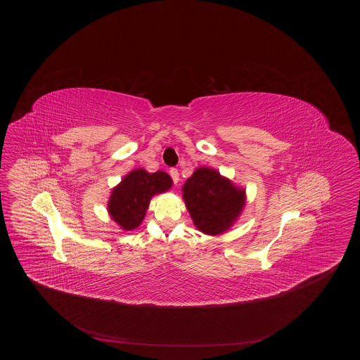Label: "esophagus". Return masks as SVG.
Instances as JSON below:
<instances>
[{
  "label": "esophagus",
  "instance_id": "esophagus-1",
  "mask_svg": "<svg viewBox=\"0 0 360 360\" xmlns=\"http://www.w3.org/2000/svg\"><path fill=\"white\" fill-rule=\"evenodd\" d=\"M170 175H172L174 184L176 185V184L179 182V172H178V170H176V169H172V170H170Z\"/></svg>",
  "mask_w": 360,
  "mask_h": 360
}]
</instances>
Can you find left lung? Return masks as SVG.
I'll return each instance as SVG.
<instances>
[{"label": "left lung", "mask_w": 360, "mask_h": 360, "mask_svg": "<svg viewBox=\"0 0 360 360\" xmlns=\"http://www.w3.org/2000/svg\"><path fill=\"white\" fill-rule=\"evenodd\" d=\"M182 198L193 224L205 235L225 233L245 206V188L212 167H198L182 186Z\"/></svg>", "instance_id": "1"}]
</instances>
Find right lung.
Here are the masks:
<instances>
[{
    "label": "right lung",
    "instance_id": "obj_1",
    "mask_svg": "<svg viewBox=\"0 0 360 360\" xmlns=\"http://www.w3.org/2000/svg\"><path fill=\"white\" fill-rule=\"evenodd\" d=\"M172 186V176L167 172L132 170L112 188L106 205L108 213L122 231H134L143 223L151 198L170 190Z\"/></svg>",
    "mask_w": 360,
    "mask_h": 360
}]
</instances>
